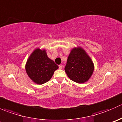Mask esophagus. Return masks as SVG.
<instances>
[{
	"instance_id": "esophagus-1",
	"label": "esophagus",
	"mask_w": 122,
	"mask_h": 122,
	"mask_svg": "<svg viewBox=\"0 0 122 122\" xmlns=\"http://www.w3.org/2000/svg\"><path fill=\"white\" fill-rule=\"evenodd\" d=\"M62 66L61 65H59V69H62Z\"/></svg>"
}]
</instances>
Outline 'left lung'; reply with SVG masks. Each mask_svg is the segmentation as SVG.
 I'll return each mask as SVG.
<instances>
[{
    "mask_svg": "<svg viewBox=\"0 0 122 122\" xmlns=\"http://www.w3.org/2000/svg\"><path fill=\"white\" fill-rule=\"evenodd\" d=\"M64 69L71 80L84 83L92 76L94 64L84 50L80 47L74 48L69 55Z\"/></svg>",
    "mask_w": 122,
    "mask_h": 122,
    "instance_id": "obj_1",
    "label": "left lung"
}]
</instances>
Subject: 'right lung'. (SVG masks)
I'll use <instances>...</instances> for the list:
<instances>
[{
	"mask_svg": "<svg viewBox=\"0 0 122 122\" xmlns=\"http://www.w3.org/2000/svg\"><path fill=\"white\" fill-rule=\"evenodd\" d=\"M25 68L28 76L34 83L42 84L51 79L58 66L48 57L45 50L37 48L29 56Z\"/></svg>",
	"mask_w": 122,
	"mask_h": 122,
	"instance_id": "add662e5",
	"label": "right lung"
}]
</instances>
